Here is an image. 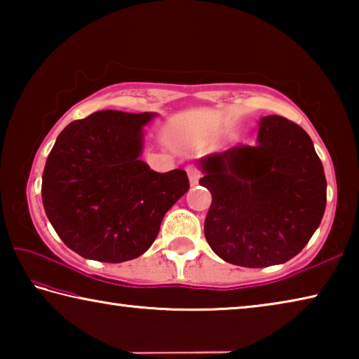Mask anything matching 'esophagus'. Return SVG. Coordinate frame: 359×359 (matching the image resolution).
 Wrapping results in <instances>:
<instances>
[{"instance_id":"34e87169","label":"esophagus","mask_w":359,"mask_h":359,"mask_svg":"<svg viewBox=\"0 0 359 359\" xmlns=\"http://www.w3.org/2000/svg\"><path fill=\"white\" fill-rule=\"evenodd\" d=\"M187 174H188V179H190V184L191 185H198L199 177H201V174H199L198 169L193 168V166H188L187 168Z\"/></svg>"}]
</instances>
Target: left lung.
Listing matches in <instances>:
<instances>
[{"label": "left lung", "instance_id": "left-lung-1", "mask_svg": "<svg viewBox=\"0 0 359 359\" xmlns=\"http://www.w3.org/2000/svg\"><path fill=\"white\" fill-rule=\"evenodd\" d=\"M257 144L201 158L199 184L212 194L209 245L226 263L283 264L320 226L326 208L323 165L311 136L280 115L259 120Z\"/></svg>", "mask_w": 359, "mask_h": 359}]
</instances>
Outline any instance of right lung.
Wrapping results in <instances>:
<instances>
[{
    "label": "right lung",
    "instance_id": "obj_1",
    "mask_svg": "<svg viewBox=\"0 0 359 359\" xmlns=\"http://www.w3.org/2000/svg\"><path fill=\"white\" fill-rule=\"evenodd\" d=\"M155 112L100 111L60 133L42 174L46 215L87 259L123 263L154 244L163 217L190 188L184 169L160 174L141 160Z\"/></svg>",
    "mask_w": 359,
    "mask_h": 359
}]
</instances>
